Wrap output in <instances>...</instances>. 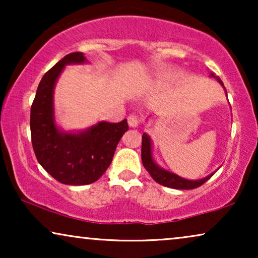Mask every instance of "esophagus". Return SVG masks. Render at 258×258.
Here are the masks:
<instances>
[{
	"mask_svg": "<svg viewBox=\"0 0 258 258\" xmlns=\"http://www.w3.org/2000/svg\"><path fill=\"white\" fill-rule=\"evenodd\" d=\"M139 123H140V119L136 115H129L128 124L130 128H137V126H139Z\"/></svg>",
	"mask_w": 258,
	"mask_h": 258,
	"instance_id": "obj_1",
	"label": "esophagus"
}]
</instances>
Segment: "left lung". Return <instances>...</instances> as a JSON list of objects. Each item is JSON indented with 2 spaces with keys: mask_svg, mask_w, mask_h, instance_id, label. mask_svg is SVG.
Instances as JSON below:
<instances>
[{
  "mask_svg": "<svg viewBox=\"0 0 258 258\" xmlns=\"http://www.w3.org/2000/svg\"><path fill=\"white\" fill-rule=\"evenodd\" d=\"M210 77L216 79L217 82L220 83L221 86L223 87V89L225 90L223 82H222L220 77H216L214 74H210ZM225 94H227V90H225ZM141 156H142V163L144 165V168L147 169L151 177L154 178V181L157 182L158 184L161 185L168 186V188L179 189V190H189V189L199 188V186L202 185L203 183H206L208 179L215 174V172H211L210 175H208L206 177L200 178V179H186V178L181 177V176L176 175L175 172L169 171L167 169L162 168L161 165H158L154 160L153 142H151L150 136L148 135L147 133H144L142 135V155H141Z\"/></svg>",
  "mask_w": 258,
  "mask_h": 258,
  "instance_id": "1",
  "label": "left lung"
}]
</instances>
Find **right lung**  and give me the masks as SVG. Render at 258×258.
<instances>
[{
  "label": "right lung",
  "instance_id": "1",
  "mask_svg": "<svg viewBox=\"0 0 258 258\" xmlns=\"http://www.w3.org/2000/svg\"><path fill=\"white\" fill-rule=\"evenodd\" d=\"M88 63L83 52H72L44 74L30 110L31 143L45 171L63 184L86 185L104 174L126 130V119L105 121L84 130L66 132L55 119L54 90L66 66Z\"/></svg>",
  "mask_w": 258,
  "mask_h": 258
}]
</instances>
